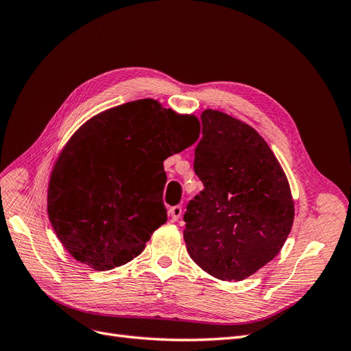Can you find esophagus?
I'll use <instances>...</instances> for the list:
<instances>
[{
  "label": "esophagus",
  "mask_w": 351,
  "mask_h": 351,
  "mask_svg": "<svg viewBox=\"0 0 351 351\" xmlns=\"http://www.w3.org/2000/svg\"><path fill=\"white\" fill-rule=\"evenodd\" d=\"M182 212H183V209L180 205L171 206L168 209V214H169V217H171V221H177L180 217H182Z\"/></svg>",
  "instance_id": "34e87169"
}]
</instances>
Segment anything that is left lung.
<instances>
[{"mask_svg": "<svg viewBox=\"0 0 351 351\" xmlns=\"http://www.w3.org/2000/svg\"><path fill=\"white\" fill-rule=\"evenodd\" d=\"M200 120L193 168L204 190L187 205L184 241L212 277L241 281L277 256L289 237L290 184L253 127L214 110Z\"/></svg>", "mask_w": 351, "mask_h": 351, "instance_id": "obj_1", "label": "left lung"}]
</instances>
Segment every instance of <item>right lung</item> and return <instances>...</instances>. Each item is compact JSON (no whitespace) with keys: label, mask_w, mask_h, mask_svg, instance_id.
I'll list each match as a JSON object with an SVG mask.
<instances>
[{"label":"right lung","mask_w":351,"mask_h":351,"mask_svg":"<svg viewBox=\"0 0 351 351\" xmlns=\"http://www.w3.org/2000/svg\"><path fill=\"white\" fill-rule=\"evenodd\" d=\"M195 115L132 101L84 123L51 173L48 215L71 256L97 271L130 262L167 222L164 161L199 137Z\"/></svg>","instance_id":"right-lung-1"}]
</instances>
